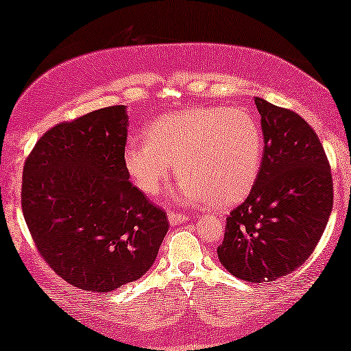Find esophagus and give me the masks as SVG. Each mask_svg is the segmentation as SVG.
<instances>
[{"instance_id": "34e87169", "label": "esophagus", "mask_w": 351, "mask_h": 351, "mask_svg": "<svg viewBox=\"0 0 351 351\" xmlns=\"http://www.w3.org/2000/svg\"><path fill=\"white\" fill-rule=\"evenodd\" d=\"M167 220H169L171 225H180L189 220V215H182V214H177V213H169L167 214Z\"/></svg>"}]
</instances>
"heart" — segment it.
I'll return each instance as SVG.
<instances>
[{
    "label": "heart",
    "mask_w": 351,
    "mask_h": 351,
    "mask_svg": "<svg viewBox=\"0 0 351 351\" xmlns=\"http://www.w3.org/2000/svg\"><path fill=\"white\" fill-rule=\"evenodd\" d=\"M145 141L132 138L124 169L143 195L160 191L176 165L180 177L171 199L228 208L247 196L261 172V124L241 108L193 107L166 113L148 124Z\"/></svg>",
    "instance_id": "1"
}]
</instances>
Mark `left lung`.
<instances>
[{
  "mask_svg": "<svg viewBox=\"0 0 351 351\" xmlns=\"http://www.w3.org/2000/svg\"><path fill=\"white\" fill-rule=\"evenodd\" d=\"M263 132L261 172L251 193L230 213L217 247L225 270L268 282L289 275L315 251L332 213V176L308 123L256 97Z\"/></svg>",
  "mask_w": 351,
  "mask_h": 351,
  "instance_id": "1",
  "label": "left lung"
}]
</instances>
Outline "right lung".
Here are the masks:
<instances>
[{"instance_id":"obj_1","label":"right lung","mask_w":351,"mask_h":351,"mask_svg":"<svg viewBox=\"0 0 351 351\" xmlns=\"http://www.w3.org/2000/svg\"><path fill=\"white\" fill-rule=\"evenodd\" d=\"M124 105L49 129L27 158L22 210L41 257L66 282L110 292L150 270L169 223L129 182Z\"/></svg>"}]
</instances>
